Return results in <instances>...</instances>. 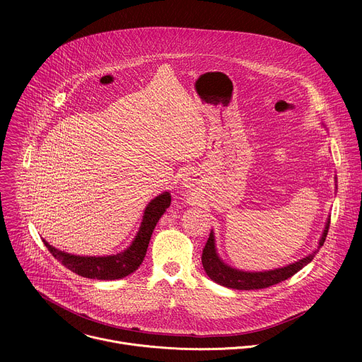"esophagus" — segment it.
<instances>
[{
  "instance_id": "esophagus-1",
  "label": "esophagus",
  "mask_w": 362,
  "mask_h": 362,
  "mask_svg": "<svg viewBox=\"0 0 362 362\" xmlns=\"http://www.w3.org/2000/svg\"><path fill=\"white\" fill-rule=\"evenodd\" d=\"M196 182H197V175L194 170H187L182 177V185L185 187H192V186H194Z\"/></svg>"
}]
</instances>
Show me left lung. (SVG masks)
Here are the masks:
<instances>
[{
    "label": "left lung",
    "mask_w": 362,
    "mask_h": 362,
    "mask_svg": "<svg viewBox=\"0 0 362 362\" xmlns=\"http://www.w3.org/2000/svg\"><path fill=\"white\" fill-rule=\"evenodd\" d=\"M335 189H337V176H335ZM329 218L331 216H328V219L325 222V228H324V232L318 242V247L313 253H309L308 256L302 257V259H299L293 264H289L286 267L275 268V269H269V271H259V272L242 271V269H236V268L225 264L216 250L215 233H214V230H211L209 239H208V242H206V245L203 247V253H202L203 269H204L206 275H208L214 282H216L222 286L230 288V289L250 291V289H264V288L276 285V284L291 278L292 275H295L298 271H300L303 267H306L314 259L320 247L324 245V242L327 239L328 229H329Z\"/></svg>",
    "instance_id": "1"
}]
</instances>
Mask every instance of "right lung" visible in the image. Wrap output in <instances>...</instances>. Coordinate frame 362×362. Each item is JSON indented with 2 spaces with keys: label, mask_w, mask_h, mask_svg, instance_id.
Segmentation results:
<instances>
[{
  "label": "right lung",
  "mask_w": 362,
  "mask_h": 362,
  "mask_svg": "<svg viewBox=\"0 0 362 362\" xmlns=\"http://www.w3.org/2000/svg\"><path fill=\"white\" fill-rule=\"evenodd\" d=\"M172 196L169 192H163L151 199L143 214L140 228L130 243L123 252L107 256H81L73 255L51 246L45 239L44 245L59 262H62L71 272L90 279L98 281H115L122 279L133 274L143 262L151 233L156 228L159 219L163 216L170 206Z\"/></svg>",
  "instance_id": "1"
}]
</instances>
